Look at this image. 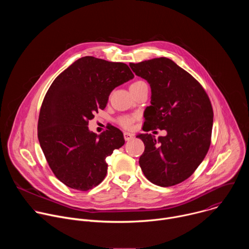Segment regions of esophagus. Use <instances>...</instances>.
I'll use <instances>...</instances> for the list:
<instances>
[{"mask_svg":"<svg viewBox=\"0 0 249 249\" xmlns=\"http://www.w3.org/2000/svg\"><path fill=\"white\" fill-rule=\"evenodd\" d=\"M133 137H134L133 134H131V133H129V132H124V139H125L126 141L132 140Z\"/></svg>","mask_w":249,"mask_h":249,"instance_id":"34e87169","label":"esophagus"}]
</instances>
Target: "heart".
I'll return each mask as SVG.
<instances>
[{"mask_svg": "<svg viewBox=\"0 0 249 249\" xmlns=\"http://www.w3.org/2000/svg\"><path fill=\"white\" fill-rule=\"evenodd\" d=\"M143 83H144V82H142V81H137V82L133 83V84L130 86V88L139 86V85L143 84ZM134 120H135V117H132V116H123V117H121V118L119 119V123L121 124V126H123V127H125V128H130V127L132 126Z\"/></svg>", "mask_w": 249, "mask_h": 249, "instance_id": "b5f03b06", "label": "heart"}]
</instances>
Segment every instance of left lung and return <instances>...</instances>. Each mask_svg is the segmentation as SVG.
<instances>
[{
  "instance_id": "1",
  "label": "left lung",
  "mask_w": 249,
  "mask_h": 249,
  "mask_svg": "<svg viewBox=\"0 0 249 249\" xmlns=\"http://www.w3.org/2000/svg\"><path fill=\"white\" fill-rule=\"evenodd\" d=\"M151 87L145 129L165 130L164 137L139 134L145 151L139 163L152 183L168 187L193 174L211 144L213 108L201 85L172 60L161 57L129 65Z\"/></svg>"
}]
</instances>
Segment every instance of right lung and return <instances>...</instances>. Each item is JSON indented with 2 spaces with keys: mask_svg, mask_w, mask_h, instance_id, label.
<instances>
[{
  "mask_svg": "<svg viewBox=\"0 0 249 249\" xmlns=\"http://www.w3.org/2000/svg\"><path fill=\"white\" fill-rule=\"evenodd\" d=\"M133 78L124 63L86 56L50 86L39 113L38 140L53 173L68 187L88 191L104 179L106 158L125 140L113 126L97 136L89 131V121L105 108L115 88Z\"/></svg>",
  "mask_w": 249,
  "mask_h": 249,
  "instance_id": "right-lung-1",
  "label": "right lung"
}]
</instances>
